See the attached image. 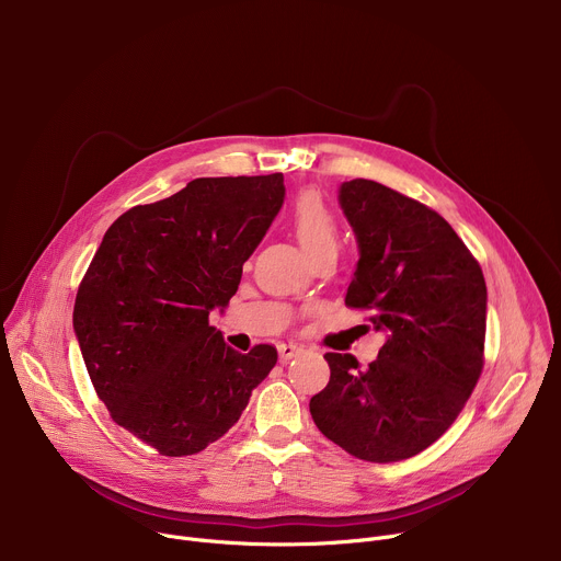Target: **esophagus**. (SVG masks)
I'll return each mask as SVG.
<instances>
[{"label":"esophagus","instance_id":"esophagus-1","mask_svg":"<svg viewBox=\"0 0 561 561\" xmlns=\"http://www.w3.org/2000/svg\"><path fill=\"white\" fill-rule=\"evenodd\" d=\"M277 353H279V359H282V362H288V359H293L295 355H299L301 348H299L297 344H279V346H277Z\"/></svg>","mask_w":561,"mask_h":561}]
</instances>
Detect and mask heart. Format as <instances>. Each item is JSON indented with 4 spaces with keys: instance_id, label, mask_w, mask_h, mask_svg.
Returning <instances> with one entry per match:
<instances>
[{
    "instance_id": "heart-1",
    "label": "heart",
    "mask_w": 561,
    "mask_h": 561,
    "mask_svg": "<svg viewBox=\"0 0 561 561\" xmlns=\"http://www.w3.org/2000/svg\"><path fill=\"white\" fill-rule=\"evenodd\" d=\"M290 221L299 244L310 257L324 249H335L337 224L331 208L319 193L304 191L290 208Z\"/></svg>"
}]
</instances>
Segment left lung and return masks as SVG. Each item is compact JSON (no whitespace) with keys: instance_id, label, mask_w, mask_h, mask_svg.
<instances>
[{"instance_id":"obj_1","label":"left lung","mask_w":561,"mask_h":561,"mask_svg":"<svg viewBox=\"0 0 561 561\" xmlns=\"http://www.w3.org/2000/svg\"><path fill=\"white\" fill-rule=\"evenodd\" d=\"M337 199L359 251L346 304L368 308L386 342L366 370L327 353L331 381L310 415L359 459H409L448 431L482 373L486 282L428 206L370 180L344 182Z\"/></svg>"}]
</instances>
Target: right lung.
Segmentation results:
<instances>
[{
	"mask_svg": "<svg viewBox=\"0 0 561 561\" xmlns=\"http://www.w3.org/2000/svg\"><path fill=\"white\" fill-rule=\"evenodd\" d=\"M284 175L199 178L126 210L77 290L72 329L115 424L169 457L217 442L277 364L208 324L284 204Z\"/></svg>",
	"mask_w": 561,
	"mask_h": 561,
	"instance_id": "obj_1",
	"label": "right lung"
}]
</instances>
